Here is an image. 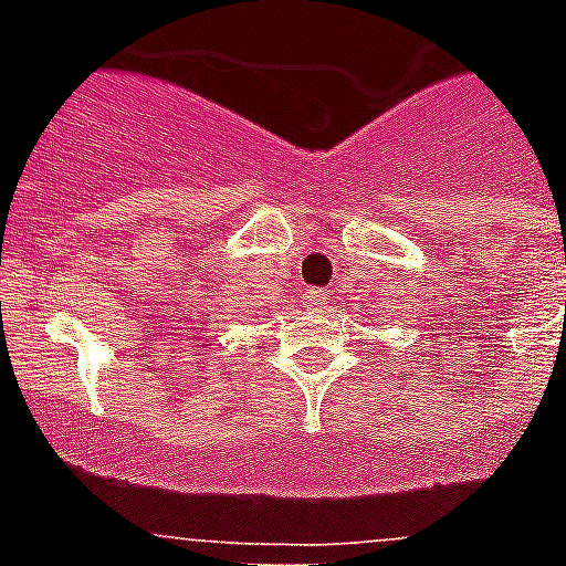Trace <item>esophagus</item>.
<instances>
[{"instance_id":"1","label":"esophagus","mask_w":566,"mask_h":566,"mask_svg":"<svg viewBox=\"0 0 566 566\" xmlns=\"http://www.w3.org/2000/svg\"><path fill=\"white\" fill-rule=\"evenodd\" d=\"M302 302L307 307H325L327 305V293L319 291V287H311V291L302 293Z\"/></svg>"}]
</instances>
